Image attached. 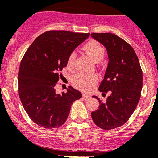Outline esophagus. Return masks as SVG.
Segmentation results:
<instances>
[{
    "label": "esophagus",
    "instance_id": "1",
    "mask_svg": "<svg viewBox=\"0 0 158 158\" xmlns=\"http://www.w3.org/2000/svg\"><path fill=\"white\" fill-rule=\"evenodd\" d=\"M82 98H83L85 101H88L89 99L91 98V96L89 95V94H84L83 95H82Z\"/></svg>",
    "mask_w": 158,
    "mask_h": 158
}]
</instances>
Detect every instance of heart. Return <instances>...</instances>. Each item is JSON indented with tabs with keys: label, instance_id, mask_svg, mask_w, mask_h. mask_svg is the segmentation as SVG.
Returning a JSON list of instances; mask_svg holds the SVG:
<instances>
[{
	"label": "heart",
	"instance_id": "b5f03b06",
	"mask_svg": "<svg viewBox=\"0 0 158 158\" xmlns=\"http://www.w3.org/2000/svg\"><path fill=\"white\" fill-rule=\"evenodd\" d=\"M85 52L87 54L94 63L101 62L104 57L105 51L98 41H90L83 47ZM76 54L74 52L69 54L67 60V66L69 69L73 67ZM98 82V76L94 74H76L73 77L72 82L75 87L82 91H89L92 89Z\"/></svg>",
	"mask_w": 158,
	"mask_h": 158
}]
</instances>
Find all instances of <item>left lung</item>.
<instances>
[{
  "instance_id": "1",
  "label": "left lung",
  "mask_w": 158,
  "mask_h": 158,
  "mask_svg": "<svg viewBox=\"0 0 158 158\" xmlns=\"http://www.w3.org/2000/svg\"><path fill=\"white\" fill-rule=\"evenodd\" d=\"M91 36L105 47L108 65L98 90L109 92L106 102L99 98L98 109L91 114L94 123L103 129H112L127 122L135 111L142 89V71L132 46L112 33H92Z\"/></svg>"
}]
</instances>
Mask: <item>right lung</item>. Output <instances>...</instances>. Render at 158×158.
<instances>
[{
    "instance_id": "obj_1",
    "label": "right lung",
    "mask_w": 158,
    "mask_h": 158,
    "mask_svg": "<svg viewBox=\"0 0 158 158\" xmlns=\"http://www.w3.org/2000/svg\"><path fill=\"white\" fill-rule=\"evenodd\" d=\"M89 35L46 31L33 41L23 57L18 74L19 96L29 117L40 127L62 126L73 103L82 98V93L71 86L61 94H57L54 87L69 54Z\"/></svg>"
}]
</instances>
